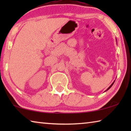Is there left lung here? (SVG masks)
<instances>
[{
    "label": "left lung",
    "instance_id": "8db88e82",
    "mask_svg": "<svg viewBox=\"0 0 131 131\" xmlns=\"http://www.w3.org/2000/svg\"><path fill=\"white\" fill-rule=\"evenodd\" d=\"M114 81H114V82H113V83H112V84H111V85L110 86V87H108V88H107V90H106L105 91H107V90H109V89H110V88L111 87H112V85H113V84L114 83Z\"/></svg>",
    "mask_w": 131,
    "mask_h": 131
}]
</instances>
